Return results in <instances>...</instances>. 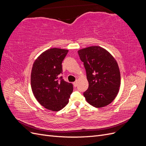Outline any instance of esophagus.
I'll return each instance as SVG.
<instances>
[{"label": "esophagus", "mask_w": 146, "mask_h": 146, "mask_svg": "<svg viewBox=\"0 0 146 146\" xmlns=\"http://www.w3.org/2000/svg\"><path fill=\"white\" fill-rule=\"evenodd\" d=\"M73 85H74V87H76L77 85V82L76 81V82H73Z\"/></svg>", "instance_id": "obj_1"}]
</instances>
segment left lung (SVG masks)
Wrapping results in <instances>:
<instances>
[{
	"mask_svg": "<svg viewBox=\"0 0 146 146\" xmlns=\"http://www.w3.org/2000/svg\"><path fill=\"white\" fill-rule=\"evenodd\" d=\"M86 69L88 90L83 96L90 105L104 107L116 98L121 85V74L116 60L100 46H90L78 51Z\"/></svg>",
	"mask_w": 146,
	"mask_h": 146,
	"instance_id": "obj_1",
	"label": "left lung"
}]
</instances>
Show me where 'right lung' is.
I'll use <instances>...</instances> for the list:
<instances>
[{
	"mask_svg": "<svg viewBox=\"0 0 146 146\" xmlns=\"http://www.w3.org/2000/svg\"><path fill=\"white\" fill-rule=\"evenodd\" d=\"M68 50L48 49L35 61L31 72V87L35 98L44 107L58 111L69 102L73 91L72 83L64 81L62 62Z\"/></svg>",
	"mask_w": 146,
	"mask_h": 146,
	"instance_id": "obj_1",
	"label": "right lung"
}]
</instances>
